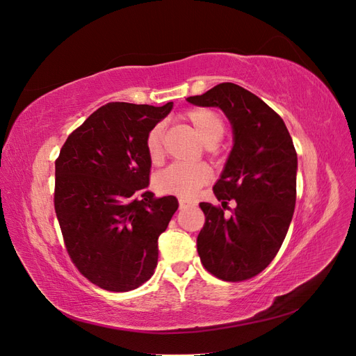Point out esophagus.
Masks as SVG:
<instances>
[{
	"label": "esophagus",
	"mask_w": 356,
	"mask_h": 356,
	"mask_svg": "<svg viewBox=\"0 0 356 356\" xmlns=\"http://www.w3.org/2000/svg\"><path fill=\"white\" fill-rule=\"evenodd\" d=\"M186 207H188V202H187V200H184V199H179V209L186 208Z\"/></svg>",
	"instance_id": "obj_1"
}]
</instances>
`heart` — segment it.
Listing matches in <instances>:
<instances>
[{
  "mask_svg": "<svg viewBox=\"0 0 356 356\" xmlns=\"http://www.w3.org/2000/svg\"><path fill=\"white\" fill-rule=\"evenodd\" d=\"M186 120L195 129V132L207 145L217 144L224 135L225 124L221 115L209 108H195L186 113ZM163 124H156L145 138V149L152 163H159L163 156ZM212 174L211 169L203 165L174 163L154 177V187L165 195H175L182 199L195 196L208 184Z\"/></svg>",
  "mask_w": 356,
  "mask_h": 356,
  "instance_id": "b5f03b06",
  "label": "heart"
}]
</instances>
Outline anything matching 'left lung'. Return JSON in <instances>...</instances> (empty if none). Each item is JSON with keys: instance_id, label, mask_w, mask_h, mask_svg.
Listing matches in <instances>:
<instances>
[{"instance_id": "left-lung-1", "label": "left lung", "mask_w": 356, "mask_h": 356, "mask_svg": "<svg viewBox=\"0 0 356 356\" xmlns=\"http://www.w3.org/2000/svg\"><path fill=\"white\" fill-rule=\"evenodd\" d=\"M187 101L218 106L233 127V148L213 193L220 207L202 202L204 224L197 252L207 270L227 282L257 276L272 263L293 220L297 153L277 113L234 83H221ZM236 202L230 218L223 209Z\"/></svg>"}]
</instances>
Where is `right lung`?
Instances as JSON below:
<instances>
[{
    "instance_id": "add662e5",
    "label": "right lung",
    "mask_w": 356,
    "mask_h": 356,
    "mask_svg": "<svg viewBox=\"0 0 356 356\" xmlns=\"http://www.w3.org/2000/svg\"><path fill=\"white\" fill-rule=\"evenodd\" d=\"M172 106L105 104L68 136L55 161V211L68 255L102 289L124 293L154 273L157 239L178 200L147 190L145 138Z\"/></svg>"
}]
</instances>
